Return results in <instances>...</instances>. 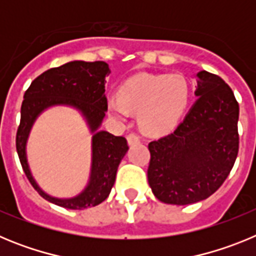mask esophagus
<instances>
[{
    "instance_id": "1",
    "label": "esophagus",
    "mask_w": 256,
    "mask_h": 256,
    "mask_svg": "<svg viewBox=\"0 0 256 256\" xmlns=\"http://www.w3.org/2000/svg\"><path fill=\"white\" fill-rule=\"evenodd\" d=\"M126 140H128V144L130 146H133L136 144H140V137L137 134H134V133H130V134L126 136Z\"/></svg>"
}]
</instances>
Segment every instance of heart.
Returning a JSON list of instances; mask_svg holds the SVG:
<instances>
[{
    "label": "heart",
    "mask_w": 256,
    "mask_h": 256,
    "mask_svg": "<svg viewBox=\"0 0 256 256\" xmlns=\"http://www.w3.org/2000/svg\"><path fill=\"white\" fill-rule=\"evenodd\" d=\"M190 100V86L180 74H136L108 98V114L126 122L138 114V124L148 134L169 132L183 115Z\"/></svg>",
    "instance_id": "obj_1"
}]
</instances>
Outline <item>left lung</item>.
<instances>
[{"mask_svg": "<svg viewBox=\"0 0 256 256\" xmlns=\"http://www.w3.org/2000/svg\"><path fill=\"white\" fill-rule=\"evenodd\" d=\"M198 100L172 134L148 144V180L165 204H195L228 177L238 152V104L230 86L205 70L196 74Z\"/></svg>", "mask_w": 256, "mask_h": 256, "instance_id": "1", "label": "left lung"}]
</instances>
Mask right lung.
<instances>
[{"instance_id": "right-lung-1", "label": "right lung", "mask_w": 256, "mask_h": 256, "mask_svg": "<svg viewBox=\"0 0 256 256\" xmlns=\"http://www.w3.org/2000/svg\"><path fill=\"white\" fill-rule=\"evenodd\" d=\"M108 74L110 69L105 61H70L40 74L24 94L16 133L18 155L32 186L52 204L73 210L96 206L108 198L114 186L118 166L130 148L124 137L100 130L108 110L105 83ZM55 106H66L76 110L82 115L92 134V172L88 182L78 196L68 199L51 196L40 188L31 174L26 155V142L35 120L42 112Z\"/></svg>"}]
</instances>
